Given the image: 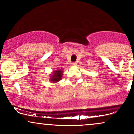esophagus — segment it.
<instances>
[{"mask_svg": "<svg viewBox=\"0 0 134 134\" xmlns=\"http://www.w3.org/2000/svg\"><path fill=\"white\" fill-rule=\"evenodd\" d=\"M72 66H76V62H72L71 64Z\"/></svg>", "mask_w": 134, "mask_h": 134, "instance_id": "obj_1", "label": "esophagus"}]
</instances>
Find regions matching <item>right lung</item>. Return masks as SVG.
Returning a JSON list of instances; mask_svg holds the SVG:
<instances>
[{"label":"right lung","mask_w":134,"mask_h":134,"mask_svg":"<svg viewBox=\"0 0 134 134\" xmlns=\"http://www.w3.org/2000/svg\"><path fill=\"white\" fill-rule=\"evenodd\" d=\"M63 75V71L62 70H53V73H52V76H50V81L53 82V83L57 82L60 80L62 79V77Z\"/></svg>","instance_id":"1"}]
</instances>
